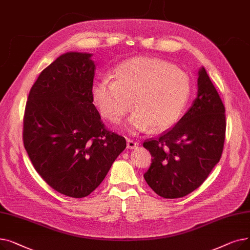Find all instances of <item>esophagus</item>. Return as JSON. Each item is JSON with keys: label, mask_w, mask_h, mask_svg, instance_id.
Listing matches in <instances>:
<instances>
[{"label": "esophagus", "mask_w": 250, "mask_h": 250, "mask_svg": "<svg viewBox=\"0 0 250 250\" xmlns=\"http://www.w3.org/2000/svg\"><path fill=\"white\" fill-rule=\"evenodd\" d=\"M138 145H139L138 142H136V141H134L132 139H127L126 140V147H127V149H134Z\"/></svg>", "instance_id": "1"}]
</instances>
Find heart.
Wrapping results in <instances>:
<instances>
[{
    "label": "heart",
    "mask_w": 250,
    "mask_h": 250,
    "mask_svg": "<svg viewBox=\"0 0 250 250\" xmlns=\"http://www.w3.org/2000/svg\"><path fill=\"white\" fill-rule=\"evenodd\" d=\"M114 81L103 78L91 87V98L101 116L118 123L129 111L125 128L138 134L148 127L164 129L177 123L191 93L190 77L164 60L137 57L113 71ZM132 103L130 104V101Z\"/></svg>",
    "instance_id": "heart-1"
}]
</instances>
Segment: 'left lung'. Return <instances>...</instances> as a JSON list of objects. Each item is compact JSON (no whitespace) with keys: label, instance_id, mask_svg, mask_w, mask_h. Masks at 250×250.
Returning a JSON list of instances; mask_svg holds the SVG:
<instances>
[{"label":"left lung","instance_id":"obj_1","mask_svg":"<svg viewBox=\"0 0 250 250\" xmlns=\"http://www.w3.org/2000/svg\"><path fill=\"white\" fill-rule=\"evenodd\" d=\"M226 132L225 107L205 68L199 71L198 97L174 127L144 142L152 163L144 178L164 199L198 188L220 161Z\"/></svg>","mask_w":250,"mask_h":250}]
</instances>
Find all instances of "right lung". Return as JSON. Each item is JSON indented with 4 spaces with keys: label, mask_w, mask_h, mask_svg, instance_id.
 I'll return each instance as SVG.
<instances>
[{
    "label": "right lung",
    "mask_w": 250,
    "mask_h": 250,
    "mask_svg": "<svg viewBox=\"0 0 250 250\" xmlns=\"http://www.w3.org/2000/svg\"><path fill=\"white\" fill-rule=\"evenodd\" d=\"M90 54L67 52L46 67L30 89L23 143L37 173L58 192L89 195L126 147L110 132L91 98L95 64Z\"/></svg>",
    "instance_id": "right-lung-1"
}]
</instances>
